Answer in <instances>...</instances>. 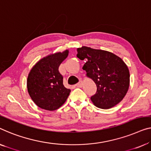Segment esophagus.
<instances>
[{
  "mask_svg": "<svg viewBox=\"0 0 151 151\" xmlns=\"http://www.w3.org/2000/svg\"><path fill=\"white\" fill-rule=\"evenodd\" d=\"M82 85H83V82H82V81H80L79 82H78L77 84H76V87H82Z\"/></svg>",
  "mask_w": 151,
  "mask_h": 151,
  "instance_id": "esophagus-1",
  "label": "esophagus"
}]
</instances>
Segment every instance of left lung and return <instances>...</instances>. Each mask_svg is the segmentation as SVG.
Here are the masks:
<instances>
[{
  "label": "left lung",
  "mask_w": 151,
  "mask_h": 151,
  "mask_svg": "<svg viewBox=\"0 0 151 151\" xmlns=\"http://www.w3.org/2000/svg\"><path fill=\"white\" fill-rule=\"evenodd\" d=\"M76 56L85 60L83 69L97 86L91 97L93 104L108 109L119 104L129 86V72L122 59L109 51L87 47L78 48Z\"/></svg>",
  "instance_id": "8db88e82"
}]
</instances>
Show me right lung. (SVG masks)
I'll use <instances>...</instances> for the list:
<instances>
[{"instance_id":"1","label":"right lung","mask_w":151,"mask_h":151,"mask_svg":"<svg viewBox=\"0 0 151 151\" xmlns=\"http://www.w3.org/2000/svg\"><path fill=\"white\" fill-rule=\"evenodd\" d=\"M68 51L43 58L31 70L27 80L29 95L38 106L55 111L64 104L70 89L63 85V76L58 68L67 58Z\"/></svg>"}]
</instances>
